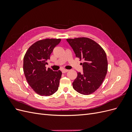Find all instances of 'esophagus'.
I'll use <instances>...</instances> for the list:
<instances>
[{"mask_svg":"<svg viewBox=\"0 0 132 132\" xmlns=\"http://www.w3.org/2000/svg\"><path fill=\"white\" fill-rule=\"evenodd\" d=\"M62 73H65L68 72V70L65 69H62Z\"/></svg>","mask_w":132,"mask_h":132,"instance_id":"1","label":"esophagus"}]
</instances>
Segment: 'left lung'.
<instances>
[{
    "mask_svg": "<svg viewBox=\"0 0 132 132\" xmlns=\"http://www.w3.org/2000/svg\"><path fill=\"white\" fill-rule=\"evenodd\" d=\"M76 57L82 59L83 73L78 72L73 82L74 89L82 95L93 93L101 86L107 72L105 51L97 43L85 37L67 39Z\"/></svg>",
    "mask_w": 132,
    "mask_h": 132,
    "instance_id": "8db88e82",
    "label": "left lung"
}]
</instances>
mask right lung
<instances>
[{
	"label": "right lung",
	"instance_id": "1",
	"mask_svg": "<svg viewBox=\"0 0 132 132\" xmlns=\"http://www.w3.org/2000/svg\"><path fill=\"white\" fill-rule=\"evenodd\" d=\"M61 39L47 38L38 41L29 47L23 58V70L26 80L37 94L48 96L54 94L59 87L61 70L46 69L47 61Z\"/></svg>",
	"mask_w": 132,
	"mask_h": 132
}]
</instances>
